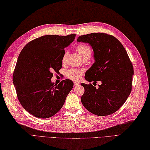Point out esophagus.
<instances>
[{"label":"esophagus","mask_w":150,"mask_h":150,"mask_svg":"<svg viewBox=\"0 0 150 150\" xmlns=\"http://www.w3.org/2000/svg\"><path fill=\"white\" fill-rule=\"evenodd\" d=\"M74 85L75 86H79V83H77V82H74Z\"/></svg>","instance_id":"34e87169"}]
</instances>
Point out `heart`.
I'll list each match as a JSON object with an SVG mask.
<instances>
[{
    "mask_svg": "<svg viewBox=\"0 0 150 150\" xmlns=\"http://www.w3.org/2000/svg\"><path fill=\"white\" fill-rule=\"evenodd\" d=\"M77 51L79 55L81 56L82 59L86 57H90L91 54H92V49L91 47L86 45H79L77 46ZM65 53L63 57V61L64 60ZM83 74V71L79 70L77 69H72L70 70H68L66 72V76L68 78L73 80V81H79L81 79L82 76Z\"/></svg>",
    "mask_w": 150,
    "mask_h": 150,
    "instance_id": "heart-1",
    "label": "heart"
}]
</instances>
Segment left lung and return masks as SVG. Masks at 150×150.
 Listing matches in <instances>:
<instances>
[{
	"mask_svg": "<svg viewBox=\"0 0 150 150\" xmlns=\"http://www.w3.org/2000/svg\"><path fill=\"white\" fill-rule=\"evenodd\" d=\"M77 41L88 43L94 52L95 62L86 72L85 79L102 83L98 88L81 83L85 88L81 103L94 115H111L125 103L132 90V64L122 44L111 35L92 33L79 36Z\"/></svg>",
	"mask_w": 150,
	"mask_h": 150,
	"instance_id": "8db88e82",
	"label": "left lung"
}]
</instances>
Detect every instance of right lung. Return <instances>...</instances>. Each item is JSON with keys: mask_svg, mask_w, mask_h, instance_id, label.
Listing matches in <instances>:
<instances>
[{"mask_svg": "<svg viewBox=\"0 0 150 150\" xmlns=\"http://www.w3.org/2000/svg\"><path fill=\"white\" fill-rule=\"evenodd\" d=\"M76 34L46 35L25 46L18 57L13 81L21 105L39 118L54 115L62 108L74 83L64 79L58 85L51 81L53 72L62 68L65 47Z\"/></svg>", "mask_w": 150, "mask_h": 150, "instance_id": "1", "label": "right lung"}]
</instances>
